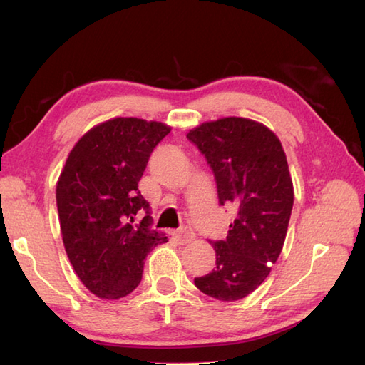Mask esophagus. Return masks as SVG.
Masks as SVG:
<instances>
[{"mask_svg":"<svg viewBox=\"0 0 365 365\" xmlns=\"http://www.w3.org/2000/svg\"><path fill=\"white\" fill-rule=\"evenodd\" d=\"M175 238L180 242L182 245H187V243H191L192 240H195V232H192L190 227H180L178 230L174 232Z\"/></svg>","mask_w":365,"mask_h":365,"instance_id":"obj_1","label":"esophagus"}]
</instances>
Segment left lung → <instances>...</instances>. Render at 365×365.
I'll return each mask as SVG.
<instances>
[{"mask_svg":"<svg viewBox=\"0 0 365 365\" xmlns=\"http://www.w3.org/2000/svg\"><path fill=\"white\" fill-rule=\"evenodd\" d=\"M187 136L213 169L220 204L238 210L227 237L212 242L216 267L195 284L220 301L242 299L265 281L285 242L293 207L285 152L274 131L235 115L200 123Z\"/></svg>","mask_w":365,"mask_h":365,"instance_id":"obj_1","label":"left lung"}]
</instances>
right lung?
<instances>
[{
    "label": "right lung",
    "mask_w": 365,
    "mask_h": 365,
    "mask_svg": "<svg viewBox=\"0 0 365 365\" xmlns=\"http://www.w3.org/2000/svg\"><path fill=\"white\" fill-rule=\"evenodd\" d=\"M170 131L157 120L114 118L88 130L72 147L56 183L61 234L76 276L102 299L127 297L141 282L144 259L166 243L149 227L138 191L152 150Z\"/></svg>",
    "instance_id": "add662e5"
}]
</instances>
